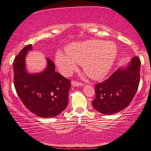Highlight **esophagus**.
I'll use <instances>...</instances> for the list:
<instances>
[{
    "mask_svg": "<svg viewBox=\"0 0 151 151\" xmlns=\"http://www.w3.org/2000/svg\"><path fill=\"white\" fill-rule=\"evenodd\" d=\"M71 85L73 86H83V84L78 83V82H76L75 81H73L71 82Z\"/></svg>",
    "mask_w": 151,
    "mask_h": 151,
    "instance_id": "obj_1",
    "label": "esophagus"
}]
</instances>
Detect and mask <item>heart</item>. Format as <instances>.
<instances>
[{
    "label": "heart",
    "instance_id": "1",
    "mask_svg": "<svg viewBox=\"0 0 151 151\" xmlns=\"http://www.w3.org/2000/svg\"><path fill=\"white\" fill-rule=\"evenodd\" d=\"M66 53L57 51L55 63L63 75H69L82 64L83 70L93 80H101L111 70L118 49L115 43L101 40H87L66 46Z\"/></svg>",
    "mask_w": 151,
    "mask_h": 151
}]
</instances>
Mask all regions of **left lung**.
<instances>
[{
	"label": "left lung",
	"instance_id": "1",
	"mask_svg": "<svg viewBox=\"0 0 151 151\" xmlns=\"http://www.w3.org/2000/svg\"><path fill=\"white\" fill-rule=\"evenodd\" d=\"M140 60L134 57L125 67H120L103 83L95 85L93 106L104 114L121 111L131 103L140 81Z\"/></svg>",
	"mask_w": 151,
	"mask_h": 151
}]
</instances>
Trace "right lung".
Returning <instances> with one entry per match:
<instances>
[{
  "label": "right lung",
  "instance_id": "1",
  "mask_svg": "<svg viewBox=\"0 0 151 151\" xmlns=\"http://www.w3.org/2000/svg\"><path fill=\"white\" fill-rule=\"evenodd\" d=\"M32 49L29 45L20 50L13 64L14 85L24 106L38 116L50 118L57 116L67 106L70 81L55 72V65L46 58L47 65L39 73H29L25 58Z\"/></svg>",
  "mask_w": 151,
  "mask_h": 151
}]
</instances>
